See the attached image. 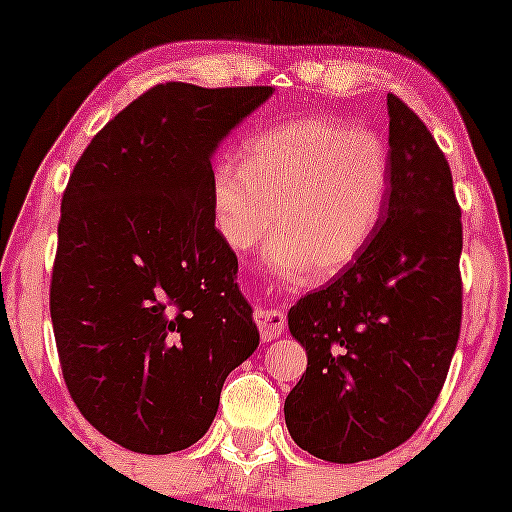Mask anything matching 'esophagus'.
I'll use <instances>...</instances> for the list:
<instances>
[{
	"mask_svg": "<svg viewBox=\"0 0 512 512\" xmlns=\"http://www.w3.org/2000/svg\"><path fill=\"white\" fill-rule=\"evenodd\" d=\"M252 317H255V325L264 342H272L286 330V315L276 308H255Z\"/></svg>",
	"mask_w": 512,
	"mask_h": 512,
	"instance_id": "obj_1",
	"label": "esophagus"
}]
</instances>
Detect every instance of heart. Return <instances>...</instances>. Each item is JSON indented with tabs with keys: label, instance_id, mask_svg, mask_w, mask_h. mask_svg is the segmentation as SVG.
Wrapping results in <instances>:
<instances>
[{
	"label": "heart",
	"instance_id": "b5f03b06",
	"mask_svg": "<svg viewBox=\"0 0 512 512\" xmlns=\"http://www.w3.org/2000/svg\"><path fill=\"white\" fill-rule=\"evenodd\" d=\"M390 154L378 134L305 115L252 137L243 163L219 161L209 178L214 228L236 252L272 231L269 264L286 279L310 269L330 279L354 264L383 219Z\"/></svg>",
	"mask_w": 512,
	"mask_h": 512
}]
</instances>
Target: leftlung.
Listing matches in <instances>:
<instances>
[{"label": "left lung", "instance_id": "1", "mask_svg": "<svg viewBox=\"0 0 512 512\" xmlns=\"http://www.w3.org/2000/svg\"><path fill=\"white\" fill-rule=\"evenodd\" d=\"M390 190L368 248L289 310L308 368L286 397L291 438L327 462L395 450L443 390L462 325V214L445 154L387 93Z\"/></svg>", "mask_w": 512, "mask_h": 512}]
</instances>
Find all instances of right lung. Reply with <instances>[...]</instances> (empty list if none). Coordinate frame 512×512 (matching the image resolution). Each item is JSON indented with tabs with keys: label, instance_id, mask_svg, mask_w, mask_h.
I'll use <instances>...</instances> for the list:
<instances>
[{
	"label": "right lung",
	"instance_id": "1",
	"mask_svg": "<svg viewBox=\"0 0 512 512\" xmlns=\"http://www.w3.org/2000/svg\"><path fill=\"white\" fill-rule=\"evenodd\" d=\"M272 86L142 93L76 161L62 195L50 317L64 383L105 438L144 455L207 433L223 380L260 344L214 228L211 154Z\"/></svg>",
	"mask_w": 512,
	"mask_h": 512
}]
</instances>
